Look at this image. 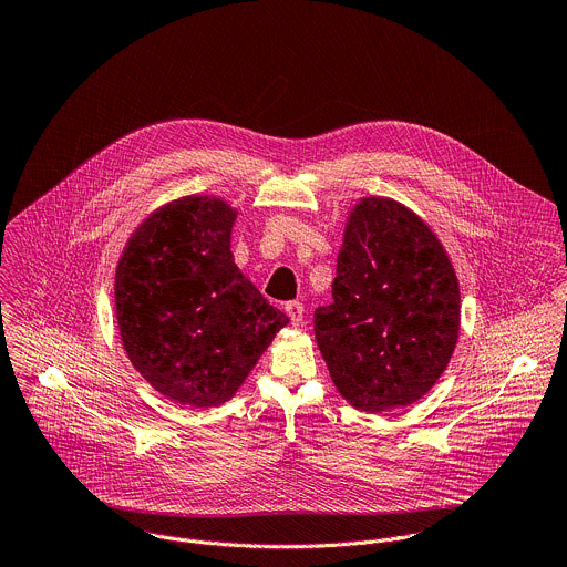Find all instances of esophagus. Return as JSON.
Instances as JSON below:
<instances>
[{"mask_svg":"<svg viewBox=\"0 0 567 567\" xmlns=\"http://www.w3.org/2000/svg\"><path fill=\"white\" fill-rule=\"evenodd\" d=\"M285 311H287V316H289V320H291V326H302V320H305V307H302V302L291 300V302L285 305Z\"/></svg>","mask_w":567,"mask_h":567,"instance_id":"34e87169","label":"esophagus"}]
</instances>
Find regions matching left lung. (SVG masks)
Returning <instances> with one entry per match:
<instances>
[{
	"label": "left lung",
	"mask_w": 567,
	"mask_h": 567,
	"mask_svg": "<svg viewBox=\"0 0 567 567\" xmlns=\"http://www.w3.org/2000/svg\"><path fill=\"white\" fill-rule=\"evenodd\" d=\"M313 332L339 392L383 413L422 399L446 370L460 332V285L433 230L406 206L365 197L339 254L332 302Z\"/></svg>",
	"instance_id": "obj_1"
}]
</instances>
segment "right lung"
<instances>
[{"label":"right lung","instance_id":"add662e5","mask_svg":"<svg viewBox=\"0 0 567 567\" xmlns=\"http://www.w3.org/2000/svg\"><path fill=\"white\" fill-rule=\"evenodd\" d=\"M233 221L221 199H177L134 230L116 269V318L132 365L195 409L230 399L289 322L235 267Z\"/></svg>","mask_w":567,"mask_h":567}]
</instances>
